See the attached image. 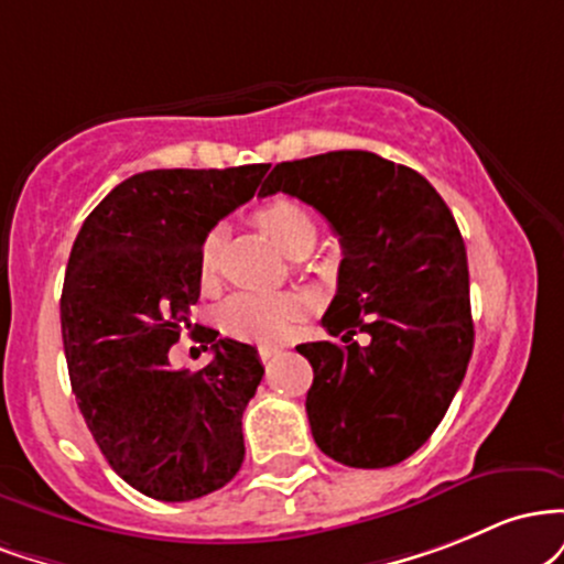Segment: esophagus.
Wrapping results in <instances>:
<instances>
[{
  "instance_id": "obj_1",
  "label": "esophagus",
  "mask_w": 564,
  "mask_h": 564,
  "mask_svg": "<svg viewBox=\"0 0 564 564\" xmlns=\"http://www.w3.org/2000/svg\"><path fill=\"white\" fill-rule=\"evenodd\" d=\"M280 354H282V349H276V346H261V349H258V357H261L263 362H269V359L280 357Z\"/></svg>"
}]
</instances>
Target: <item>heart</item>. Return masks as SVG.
<instances>
[{
	"mask_svg": "<svg viewBox=\"0 0 564 564\" xmlns=\"http://www.w3.org/2000/svg\"><path fill=\"white\" fill-rule=\"evenodd\" d=\"M258 226L274 239L284 252L301 248H312L316 239V224L312 213L293 199H271L256 213ZM220 231H207L199 248V276L210 280L218 261ZM299 303L290 295H269V293H239L224 306V327L231 335L245 340H258V344H274L284 338L290 322H293Z\"/></svg>",
	"mask_w": 564,
	"mask_h": 564,
	"instance_id": "b5f03b06",
	"label": "heart"
}]
</instances>
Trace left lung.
I'll list each match as a JSON object with an SVG mask.
<instances>
[{
  "instance_id": "8db88e82",
  "label": "left lung",
  "mask_w": 564,
  "mask_h": 564,
  "mask_svg": "<svg viewBox=\"0 0 564 564\" xmlns=\"http://www.w3.org/2000/svg\"><path fill=\"white\" fill-rule=\"evenodd\" d=\"M290 194L338 234V293L322 316L338 340L295 346L314 367L306 413L316 447L354 469L410 458L469 367L466 245L451 207L415 170L372 151L280 162L258 197ZM365 332L368 344L354 334Z\"/></svg>"
}]
</instances>
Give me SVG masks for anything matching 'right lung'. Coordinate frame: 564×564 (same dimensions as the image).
Returning a JSON list of instances; mask_svg holds the SVG:
<instances>
[{"label":"right lung","instance_id":"1","mask_svg":"<svg viewBox=\"0 0 564 564\" xmlns=\"http://www.w3.org/2000/svg\"><path fill=\"white\" fill-rule=\"evenodd\" d=\"M265 170L132 175L87 215L68 256L61 333L77 404L111 469L156 501L207 496L245 460L258 351L207 330L213 359L192 372L170 367V346L192 330L202 239L252 199Z\"/></svg>","mask_w":564,"mask_h":564}]
</instances>
